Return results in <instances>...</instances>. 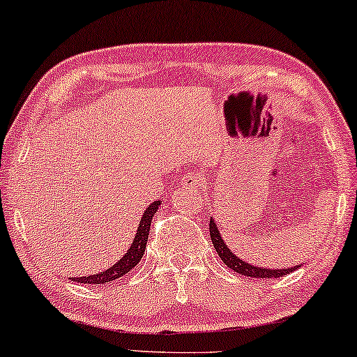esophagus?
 I'll use <instances>...</instances> for the list:
<instances>
[{"mask_svg": "<svg viewBox=\"0 0 357 357\" xmlns=\"http://www.w3.org/2000/svg\"><path fill=\"white\" fill-rule=\"evenodd\" d=\"M180 183L183 185L185 188H193V190H203L204 188V177L199 172H190L187 175H183L180 178Z\"/></svg>", "mask_w": 357, "mask_h": 357, "instance_id": "esophagus-1", "label": "esophagus"}]
</instances>
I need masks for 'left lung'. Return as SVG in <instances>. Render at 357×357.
Here are the masks:
<instances>
[{"instance_id":"1","label":"left lung","mask_w":357,"mask_h":357,"mask_svg":"<svg viewBox=\"0 0 357 357\" xmlns=\"http://www.w3.org/2000/svg\"><path fill=\"white\" fill-rule=\"evenodd\" d=\"M209 236H211L214 250L218 252V255L221 257V260L226 263L231 270L238 273V275H243L248 278H281V276L289 275L292 271H296L297 268H301L297 265L294 268H282V270H266V268H261V266L248 265L247 261L241 260V258L234 255V253L226 247V243H224L221 234H219L216 227V222L213 221V218L209 219Z\"/></svg>"}]
</instances>
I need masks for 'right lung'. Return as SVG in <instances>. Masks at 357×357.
<instances>
[{"label":"right lung","instance_id":"right-lung-1","mask_svg":"<svg viewBox=\"0 0 357 357\" xmlns=\"http://www.w3.org/2000/svg\"><path fill=\"white\" fill-rule=\"evenodd\" d=\"M159 204H160V202H154V203L149 204L148 209H146L144 214H143V218H141L139 227H138V231H136L133 243H131L128 252H126L125 255L121 257L114 266L107 268L105 271L99 273V275L75 278V281L84 282V284H107V282L115 281V280H119V278L125 276L126 273L131 270V268H135L136 265H138L139 260L144 255L146 243H148L151 221H153L155 211L159 209Z\"/></svg>","mask_w":357,"mask_h":357}]
</instances>
